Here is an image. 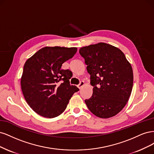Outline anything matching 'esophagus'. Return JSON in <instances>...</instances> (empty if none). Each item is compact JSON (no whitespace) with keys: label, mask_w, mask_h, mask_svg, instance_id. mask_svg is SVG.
<instances>
[{"label":"esophagus","mask_w":154,"mask_h":154,"mask_svg":"<svg viewBox=\"0 0 154 154\" xmlns=\"http://www.w3.org/2000/svg\"><path fill=\"white\" fill-rule=\"evenodd\" d=\"M84 81H81L80 83H79L78 85H77V87L79 89H81V88H82L84 86Z\"/></svg>","instance_id":"34e87169"}]
</instances>
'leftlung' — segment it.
I'll return each instance as SVG.
<instances>
[{
    "label": "left lung",
    "instance_id": "8db88e82",
    "mask_svg": "<svg viewBox=\"0 0 154 154\" xmlns=\"http://www.w3.org/2000/svg\"><path fill=\"white\" fill-rule=\"evenodd\" d=\"M93 87L91 97L85 100L93 115L111 118L120 112L130 97L133 71L120 49L105 43L90 45L79 49Z\"/></svg>",
    "mask_w": 154,
    "mask_h": 154
}]
</instances>
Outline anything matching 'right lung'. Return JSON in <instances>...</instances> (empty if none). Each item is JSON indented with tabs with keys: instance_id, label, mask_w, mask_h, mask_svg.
I'll use <instances>...</instances> for the list:
<instances>
[{
	"instance_id": "1",
	"label": "right lung",
	"mask_w": 154,
	"mask_h": 154,
	"mask_svg": "<svg viewBox=\"0 0 154 154\" xmlns=\"http://www.w3.org/2000/svg\"><path fill=\"white\" fill-rule=\"evenodd\" d=\"M77 51L76 47H46L25 63L22 93L29 106L38 115L48 118L60 115L73 94L79 91L75 86L70 85V71L61 69L62 64Z\"/></svg>"
}]
</instances>
